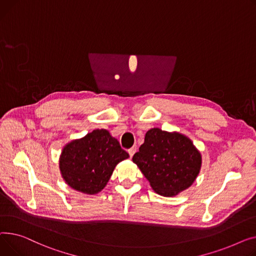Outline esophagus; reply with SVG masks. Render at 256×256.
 I'll use <instances>...</instances> for the list:
<instances>
[{"label": "esophagus", "instance_id": "esophagus-1", "mask_svg": "<svg viewBox=\"0 0 256 256\" xmlns=\"http://www.w3.org/2000/svg\"><path fill=\"white\" fill-rule=\"evenodd\" d=\"M135 152H136V148H135V146H132L131 148L128 150V153H129L130 157H132L135 154Z\"/></svg>", "mask_w": 256, "mask_h": 256}]
</instances>
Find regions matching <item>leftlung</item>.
Here are the masks:
<instances>
[{"label": "left lung", "mask_w": 256, "mask_h": 256, "mask_svg": "<svg viewBox=\"0 0 256 256\" xmlns=\"http://www.w3.org/2000/svg\"><path fill=\"white\" fill-rule=\"evenodd\" d=\"M133 162L162 196H174L188 189L202 168V155L192 140L178 132L150 129Z\"/></svg>", "instance_id": "left-lung-1"}]
</instances>
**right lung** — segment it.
<instances>
[{
  "mask_svg": "<svg viewBox=\"0 0 256 256\" xmlns=\"http://www.w3.org/2000/svg\"><path fill=\"white\" fill-rule=\"evenodd\" d=\"M127 158L128 153L108 130L96 129L65 144L58 165L68 186L93 195L106 186L116 164Z\"/></svg>",
  "mask_w": 256,
  "mask_h": 256,
  "instance_id": "right-lung-1",
  "label": "right lung"
}]
</instances>
